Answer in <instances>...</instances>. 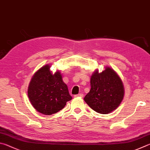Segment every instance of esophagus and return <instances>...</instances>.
Wrapping results in <instances>:
<instances>
[{"label":"esophagus","mask_w":150,"mask_h":150,"mask_svg":"<svg viewBox=\"0 0 150 150\" xmlns=\"http://www.w3.org/2000/svg\"><path fill=\"white\" fill-rule=\"evenodd\" d=\"M83 95L82 93H80V94H78V95H76V96H74V98H83Z\"/></svg>","instance_id":"34e87169"}]
</instances>
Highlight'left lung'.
Masks as SVG:
<instances>
[{
	"label": "left lung",
	"instance_id": "8db88e82",
	"mask_svg": "<svg viewBox=\"0 0 150 150\" xmlns=\"http://www.w3.org/2000/svg\"><path fill=\"white\" fill-rule=\"evenodd\" d=\"M91 90L84 101L93 111L108 114L121 103L125 88L119 74L111 67H106L101 72L94 71L90 79Z\"/></svg>",
	"mask_w": 150,
	"mask_h": 150
}]
</instances>
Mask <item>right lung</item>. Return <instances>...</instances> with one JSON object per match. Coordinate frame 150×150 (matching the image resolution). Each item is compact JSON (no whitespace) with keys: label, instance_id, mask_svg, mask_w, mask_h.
I'll return each instance as SVG.
<instances>
[{"label":"right lung","instance_id":"right-lung-1","mask_svg":"<svg viewBox=\"0 0 150 150\" xmlns=\"http://www.w3.org/2000/svg\"><path fill=\"white\" fill-rule=\"evenodd\" d=\"M51 65L45 64L35 72L29 83V99L36 111L51 115L59 112L72 99L68 86L59 70L52 73Z\"/></svg>","mask_w":150,"mask_h":150}]
</instances>
